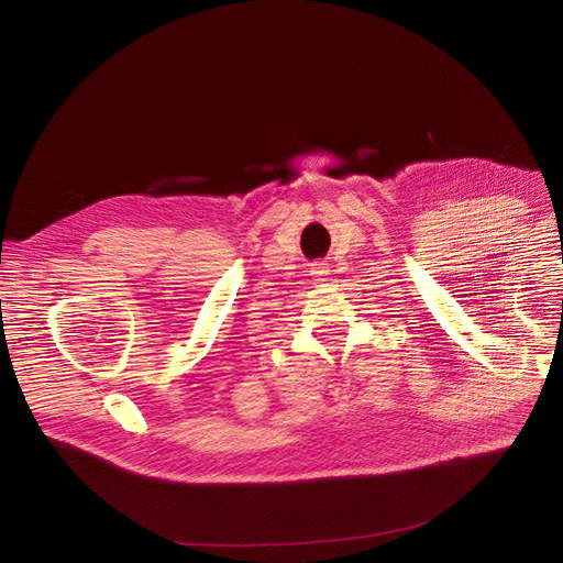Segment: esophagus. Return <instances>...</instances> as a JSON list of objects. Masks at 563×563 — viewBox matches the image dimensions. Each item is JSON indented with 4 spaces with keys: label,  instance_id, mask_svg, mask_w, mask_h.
Here are the masks:
<instances>
[{
    "label": "esophagus",
    "instance_id": "1",
    "mask_svg": "<svg viewBox=\"0 0 563 563\" xmlns=\"http://www.w3.org/2000/svg\"><path fill=\"white\" fill-rule=\"evenodd\" d=\"M312 274L321 280L323 276L329 274V264H327V262H314V264H312Z\"/></svg>",
    "mask_w": 563,
    "mask_h": 563
}]
</instances>
